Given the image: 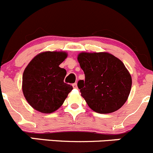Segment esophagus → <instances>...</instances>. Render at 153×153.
Segmentation results:
<instances>
[{
  "label": "esophagus",
  "instance_id": "esophagus-1",
  "mask_svg": "<svg viewBox=\"0 0 153 153\" xmlns=\"http://www.w3.org/2000/svg\"><path fill=\"white\" fill-rule=\"evenodd\" d=\"M72 86H73L74 88H77V83H74L73 85H72Z\"/></svg>",
  "mask_w": 153,
  "mask_h": 153
}]
</instances>
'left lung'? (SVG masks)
I'll list each match as a JSON object with an SVG mask.
<instances>
[{
	"instance_id": "left-lung-1",
	"label": "left lung",
	"mask_w": 153,
	"mask_h": 153,
	"mask_svg": "<svg viewBox=\"0 0 153 153\" xmlns=\"http://www.w3.org/2000/svg\"><path fill=\"white\" fill-rule=\"evenodd\" d=\"M78 61L85 75L78 87L88 106L101 114L119 109L128 100L132 85L131 74L123 62L107 52L80 53Z\"/></svg>"
}]
</instances>
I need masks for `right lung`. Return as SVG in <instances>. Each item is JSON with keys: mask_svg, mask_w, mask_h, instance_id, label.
I'll return each mask as SVG.
<instances>
[{"mask_svg": "<svg viewBox=\"0 0 153 153\" xmlns=\"http://www.w3.org/2000/svg\"><path fill=\"white\" fill-rule=\"evenodd\" d=\"M64 51L40 53L30 61L22 75V92L33 109L52 113L63 104L72 85L64 83L65 68L59 65L66 59Z\"/></svg>", "mask_w": 153, "mask_h": 153, "instance_id": "obj_1", "label": "right lung"}]
</instances>
